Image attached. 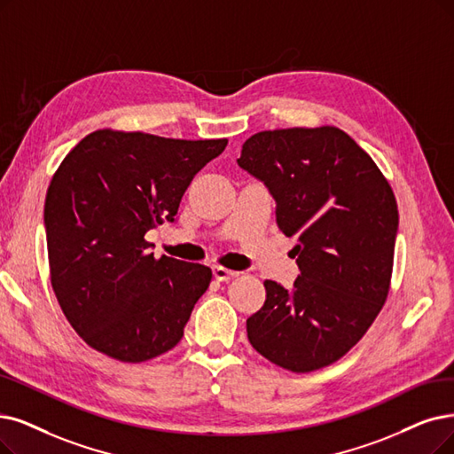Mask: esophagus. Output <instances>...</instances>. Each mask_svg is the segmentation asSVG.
Here are the masks:
<instances>
[{
    "instance_id": "1",
    "label": "esophagus",
    "mask_w": 454,
    "mask_h": 454,
    "mask_svg": "<svg viewBox=\"0 0 454 454\" xmlns=\"http://www.w3.org/2000/svg\"><path fill=\"white\" fill-rule=\"evenodd\" d=\"M212 271H214V278H215L217 281H229V279L239 276V271L227 270V268H223V266H214Z\"/></svg>"
}]
</instances>
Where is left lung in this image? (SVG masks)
I'll return each instance as SVG.
<instances>
[{
	"mask_svg": "<svg viewBox=\"0 0 454 454\" xmlns=\"http://www.w3.org/2000/svg\"><path fill=\"white\" fill-rule=\"evenodd\" d=\"M237 161L276 199L278 227L298 237L300 276L290 290L264 281L266 301L247 318V339L293 372L328 367L386 303L398 231L393 190L335 126L259 132Z\"/></svg>",
	"mask_w": 454,
	"mask_h": 454,
	"instance_id": "obj_1",
	"label": "left lung"
}]
</instances>
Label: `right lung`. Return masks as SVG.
I'll use <instances>...</instances> for the list:
<instances>
[{
  "label": "right lung",
  "mask_w": 454,
  "mask_h": 454,
  "mask_svg": "<svg viewBox=\"0 0 454 454\" xmlns=\"http://www.w3.org/2000/svg\"><path fill=\"white\" fill-rule=\"evenodd\" d=\"M225 147L227 139L106 129L65 156L44 203L50 279L67 320L90 348L141 364L183 339L212 270L154 259L145 234L175 222L192 178Z\"/></svg>",
  "instance_id": "1"
}]
</instances>
